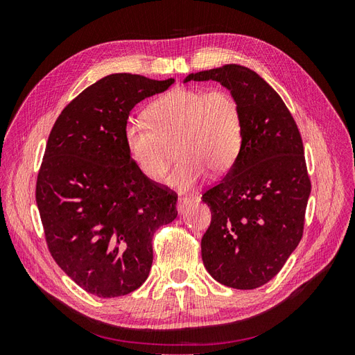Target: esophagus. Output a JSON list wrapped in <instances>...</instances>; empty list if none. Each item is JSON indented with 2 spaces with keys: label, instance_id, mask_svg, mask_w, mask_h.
I'll return each mask as SVG.
<instances>
[{
  "label": "esophagus",
  "instance_id": "esophagus-1",
  "mask_svg": "<svg viewBox=\"0 0 355 355\" xmlns=\"http://www.w3.org/2000/svg\"><path fill=\"white\" fill-rule=\"evenodd\" d=\"M192 202H196L194 198H191V197H179L178 204H176V209H178L179 213H184L191 206Z\"/></svg>",
  "mask_w": 355,
  "mask_h": 355
}]
</instances>
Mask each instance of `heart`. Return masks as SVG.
I'll list each match as a JSON object with an SVG mask.
<instances>
[{
    "mask_svg": "<svg viewBox=\"0 0 355 355\" xmlns=\"http://www.w3.org/2000/svg\"><path fill=\"white\" fill-rule=\"evenodd\" d=\"M146 120L124 125V145L141 173L158 182L168 167V145L179 159L166 184L179 191L200 185L207 175L227 173L243 144L240 106L223 89H175L148 106Z\"/></svg>",
    "mask_w": 355,
    "mask_h": 355,
    "instance_id": "heart-1",
    "label": "heart"
}]
</instances>
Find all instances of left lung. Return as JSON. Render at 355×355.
<instances>
[{"mask_svg":"<svg viewBox=\"0 0 355 355\" xmlns=\"http://www.w3.org/2000/svg\"><path fill=\"white\" fill-rule=\"evenodd\" d=\"M188 81L220 83L243 121L237 161L202 196L211 211L202 263L223 286L257 288L280 272L302 239L311 194L302 139L280 96L254 71L231 63L189 73Z\"/></svg>","mask_w":355,"mask_h":355,"instance_id":"obj_1","label":"left lung"}]
</instances>
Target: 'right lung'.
Masks as SVG:
<instances>
[{
  "label": "right lung",
  "mask_w": 355,
  "mask_h": 355,
  "mask_svg": "<svg viewBox=\"0 0 355 355\" xmlns=\"http://www.w3.org/2000/svg\"><path fill=\"white\" fill-rule=\"evenodd\" d=\"M173 78L111 73L62 111L37 179V206L53 259L85 292L124 296L153 266V235L178 216V196L137 170L124 145L136 103Z\"/></svg>",
  "instance_id": "add662e5"
}]
</instances>
